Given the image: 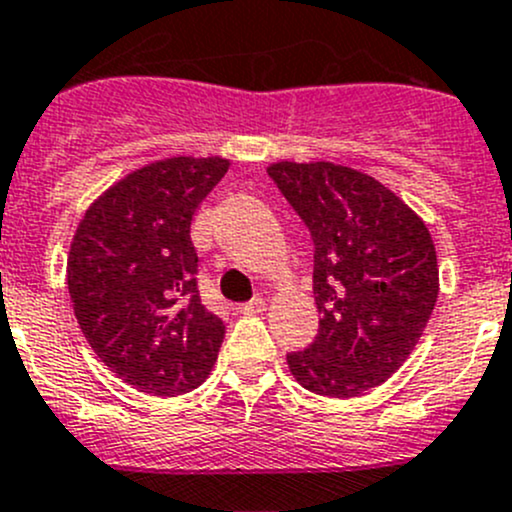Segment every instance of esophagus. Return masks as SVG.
I'll return each mask as SVG.
<instances>
[{"instance_id":"esophagus-1","label":"esophagus","mask_w":512,"mask_h":512,"mask_svg":"<svg viewBox=\"0 0 512 512\" xmlns=\"http://www.w3.org/2000/svg\"><path fill=\"white\" fill-rule=\"evenodd\" d=\"M265 309H267L265 299H260V297L250 299V302H245V304H237V312L240 314H260V312H265Z\"/></svg>"}]
</instances>
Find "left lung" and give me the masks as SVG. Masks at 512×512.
I'll list each match as a JSON object with an SVG mask.
<instances>
[{
    "instance_id": "1",
    "label": "left lung",
    "mask_w": 512,
    "mask_h": 512,
    "mask_svg": "<svg viewBox=\"0 0 512 512\" xmlns=\"http://www.w3.org/2000/svg\"><path fill=\"white\" fill-rule=\"evenodd\" d=\"M270 178L309 227L319 334L287 354L304 389L349 399L384 384L426 329L438 262L426 223L386 185L347 165L280 160Z\"/></svg>"
}]
</instances>
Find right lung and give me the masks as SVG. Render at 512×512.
I'll use <instances>...</instances> for the list:
<instances>
[{
	"mask_svg": "<svg viewBox=\"0 0 512 512\" xmlns=\"http://www.w3.org/2000/svg\"><path fill=\"white\" fill-rule=\"evenodd\" d=\"M227 168L220 156L143 165L98 195L71 240L66 282L86 342L151 396L198 389L225 339L200 302L190 223Z\"/></svg>",
	"mask_w": 512,
	"mask_h": 512,
	"instance_id": "1",
	"label": "right lung"
}]
</instances>
